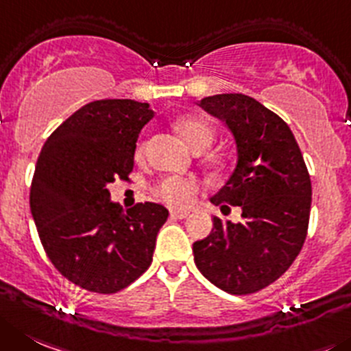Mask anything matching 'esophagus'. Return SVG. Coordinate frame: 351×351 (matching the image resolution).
Returning <instances> with one entry per match:
<instances>
[{
	"instance_id": "1",
	"label": "esophagus",
	"mask_w": 351,
	"mask_h": 351,
	"mask_svg": "<svg viewBox=\"0 0 351 351\" xmlns=\"http://www.w3.org/2000/svg\"><path fill=\"white\" fill-rule=\"evenodd\" d=\"M169 215H171V218H175V220H183V218L189 216V211H186V209H171Z\"/></svg>"
}]
</instances>
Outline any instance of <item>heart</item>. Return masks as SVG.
I'll use <instances>...</instances> for the list:
<instances>
[{
	"mask_svg": "<svg viewBox=\"0 0 351 351\" xmlns=\"http://www.w3.org/2000/svg\"><path fill=\"white\" fill-rule=\"evenodd\" d=\"M176 131L183 140L194 150H204L211 145L215 138V131L197 116H185L176 121ZM199 192V183L192 178H182V176H169L157 185V195L160 201L173 208H185L194 201L195 194Z\"/></svg>",
	"mask_w": 351,
	"mask_h": 351,
	"instance_id": "1",
	"label": "heart"
}]
</instances>
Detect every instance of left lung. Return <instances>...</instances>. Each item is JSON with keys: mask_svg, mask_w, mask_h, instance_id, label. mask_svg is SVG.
I'll return each instance as SVG.
<instances>
[{"mask_svg": "<svg viewBox=\"0 0 351 351\" xmlns=\"http://www.w3.org/2000/svg\"><path fill=\"white\" fill-rule=\"evenodd\" d=\"M199 106L223 121L237 162L209 201L239 206L244 220L213 218V230L194 242L199 271L230 294H251L293 265L308 230L312 183L293 131L275 112L242 93L206 97Z\"/></svg>", "mask_w": 351, "mask_h": 351, "instance_id": "8db88e82", "label": "left lung"}]
</instances>
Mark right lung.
<instances>
[{
	"instance_id": "obj_1",
	"label": "right lung",
	"mask_w": 351,
	"mask_h": 351,
	"mask_svg": "<svg viewBox=\"0 0 351 351\" xmlns=\"http://www.w3.org/2000/svg\"><path fill=\"white\" fill-rule=\"evenodd\" d=\"M152 117L145 101H91L39 152L31 185L39 239L55 268L86 291L117 293L152 263L168 209L156 202L123 209L107 189L128 178L140 131Z\"/></svg>"
}]
</instances>
